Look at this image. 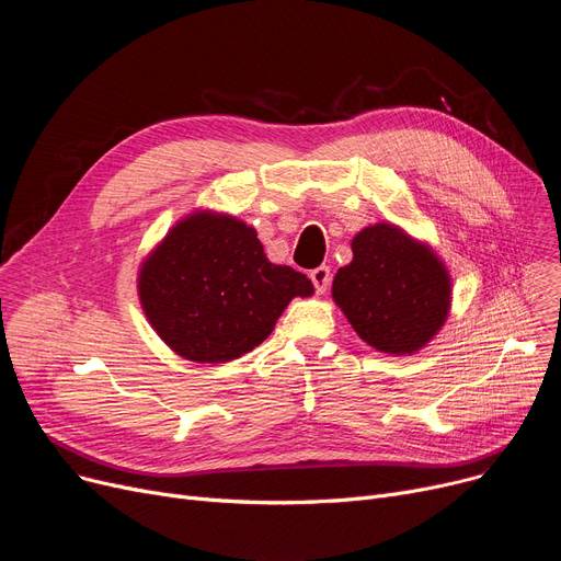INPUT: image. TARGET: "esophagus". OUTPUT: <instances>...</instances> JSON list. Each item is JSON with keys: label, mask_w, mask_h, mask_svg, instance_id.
I'll return each instance as SVG.
<instances>
[{"label": "esophagus", "mask_w": 561, "mask_h": 561, "mask_svg": "<svg viewBox=\"0 0 561 561\" xmlns=\"http://www.w3.org/2000/svg\"><path fill=\"white\" fill-rule=\"evenodd\" d=\"M309 277H311V282H313V286H316L318 296H322V293H328L330 282H332V273H330L328 265H320V268H313V271L309 273Z\"/></svg>", "instance_id": "obj_1"}]
</instances>
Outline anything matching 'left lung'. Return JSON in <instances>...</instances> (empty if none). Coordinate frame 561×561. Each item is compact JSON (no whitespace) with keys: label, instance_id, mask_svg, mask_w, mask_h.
I'll use <instances>...</instances> for the list:
<instances>
[{"label":"left lung","instance_id":"8db88e82","mask_svg":"<svg viewBox=\"0 0 561 561\" xmlns=\"http://www.w3.org/2000/svg\"><path fill=\"white\" fill-rule=\"evenodd\" d=\"M332 300L366 345L411 357L446 325L453 275L427 241L379 220L352 239V261L339 268Z\"/></svg>","mask_w":561,"mask_h":561}]
</instances>
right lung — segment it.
<instances>
[{
	"label": "right lung",
	"instance_id": "1",
	"mask_svg": "<svg viewBox=\"0 0 561 561\" xmlns=\"http://www.w3.org/2000/svg\"><path fill=\"white\" fill-rule=\"evenodd\" d=\"M136 290L147 322L174 355L216 366L261 345L293 298L313 296V284L271 263L252 225L202 206L147 252Z\"/></svg>",
	"mask_w": 561,
	"mask_h": 561
}]
</instances>
